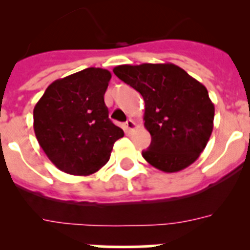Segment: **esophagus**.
I'll use <instances>...</instances> for the list:
<instances>
[{"mask_svg": "<svg viewBox=\"0 0 250 250\" xmlns=\"http://www.w3.org/2000/svg\"><path fill=\"white\" fill-rule=\"evenodd\" d=\"M124 126H125V130H126V131H132V130L136 127V125H135V123H134V120L129 119V120L125 123V125H124Z\"/></svg>", "mask_w": 250, "mask_h": 250, "instance_id": "34e87169", "label": "esophagus"}]
</instances>
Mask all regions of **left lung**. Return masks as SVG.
Returning a JSON list of instances; mask_svg holds the SVG:
<instances>
[{"label": "left lung", "mask_w": 250, "mask_h": 250, "mask_svg": "<svg viewBox=\"0 0 250 250\" xmlns=\"http://www.w3.org/2000/svg\"><path fill=\"white\" fill-rule=\"evenodd\" d=\"M114 74L145 101V127L151 135L145 160L165 173L191 165L213 131L214 104L203 83L174 63L120 65Z\"/></svg>", "instance_id": "left-lung-1"}]
</instances>
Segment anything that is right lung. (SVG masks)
<instances>
[{"instance_id": "obj_1", "label": "right lung", "mask_w": 250, "mask_h": 250, "mask_svg": "<svg viewBox=\"0 0 250 250\" xmlns=\"http://www.w3.org/2000/svg\"><path fill=\"white\" fill-rule=\"evenodd\" d=\"M110 79L105 68H85L54 81L35 106V135L61 171L96 173L109 161L115 141L124 136L104 101Z\"/></svg>"}]
</instances>
